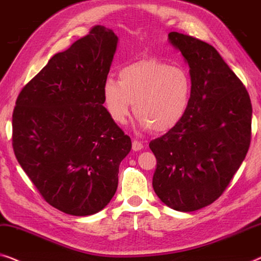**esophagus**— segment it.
I'll list each match as a JSON object with an SVG mask.
<instances>
[{"mask_svg":"<svg viewBox=\"0 0 261 261\" xmlns=\"http://www.w3.org/2000/svg\"><path fill=\"white\" fill-rule=\"evenodd\" d=\"M132 149H134V151H139V150L143 149V144L139 141L134 139V141H132Z\"/></svg>","mask_w":261,"mask_h":261,"instance_id":"34e87169","label":"esophagus"}]
</instances>
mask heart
<instances>
[{
	"instance_id": "obj_1",
	"label": "heart",
	"mask_w": 261,
	"mask_h": 261,
	"mask_svg": "<svg viewBox=\"0 0 261 261\" xmlns=\"http://www.w3.org/2000/svg\"><path fill=\"white\" fill-rule=\"evenodd\" d=\"M192 95L193 79L188 69L155 58L124 66L119 82L108 79L102 85V100L113 122L125 123L134 104L141 129L157 134L174 129L181 122Z\"/></svg>"
}]
</instances>
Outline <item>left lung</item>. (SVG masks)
<instances>
[{
	"label": "left lung",
	"instance_id": "left-lung-1",
	"mask_svg": "<svg viewBox=\"0 0 261 261\" xmlns=\"http://www.w3.org/2000/svg\"><path fill=\"white\" fill-rule=\"evenodd\" d=\"M168 41L189 66L193 95L181 122L150 142L157 160L152 187L168 207L194 212L221 196L245 160L252 104L214 47L177 32Z\"/></svg>",
	"mask_w": 261,
	"mask_h": 261
}]
</instances>
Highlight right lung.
I'll return each mask as SVG.
<instances>
[{"instance_id": "obj_1", "label": "right lung", "mask_w": 261, "mask_h": 261, "mask_svg": "<svg viewBox=\"0 0 261 261\" xmlns=\"http://www.w3.org/2000/svg\"><path fill=\"white\" fill-rule=\"evenodd\" d=\"M118 38L95 25L58 53L25 85L13 113L17 162L43 199L74 216L109 204L118 187L129 136L102 104Z\"/></svg>"}]
</instances>
